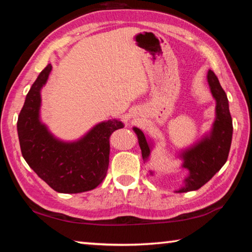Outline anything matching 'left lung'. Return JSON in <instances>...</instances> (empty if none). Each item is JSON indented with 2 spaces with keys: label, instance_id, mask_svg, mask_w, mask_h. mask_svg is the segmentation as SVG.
Instances as JSON below:
<instances>
[{
  "label": "left lung",
  "instance_id": "obj_1",
  "mask_svg": "<svg viewBox=\"0 0 252 252\" xmlns=\"http://www.w3.org/2000/svg\"><path fill=\"white\" fill-rule=\"evenodd\" d=\"M207 80L211 94L216 100V119L208 133L198 142L178 153V158L182 161L181 168L187 169L189 173L183 180L185 185L176 190V192L198 190L223 167L228 159L233 131L228 97L221 88L217 75L211 70L208 71ZM133 131L138 136L142 159L144 162H148L150 159L153 141L151 139L149 140L138 127L134 126ZM149 174L153 176V171L149 170Z\"/></svg>",
  "mask_w": 252,
  "mask_h": 252
}]
</instances>
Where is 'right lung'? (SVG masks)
Returning <instances> with one entry per match:
<instances>
[{
  "instance_id": "obj_1",
  "label": "right lung",
  "mask_w": 252,
  "mask_h": 252,
  "mask_svg": "<svg viewBox=\"0 0 252 252\" xmlns=\"http://www.w3.org/2000/svg\"><path fill=\"white\" fill-rule=\"evenodd\" d=\"M51 71V64L42 70L19 114L21 152L30 168L57 192H85L103 181L109 167V138L125 126L112 119L97 123L75 141L58 139L40 118L41 90Z\"/></svg>"
}]
</instances>
